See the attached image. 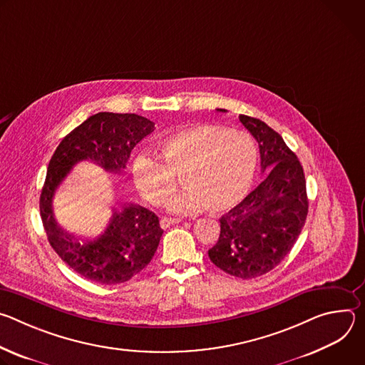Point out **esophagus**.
I'll return each mask as SVG.
<instances>
[{
    "label": "esophagus",
    "instance_id": "1",
    "mask_svg": "<svg viewBox=\"0 0 365 365\" xmlns=\"http://www.w3.org/2000/svg\"><path fill=\"white\" fill-rule=\"evenodd\" d=\"M180 220H178V218H162L160 220V227L163 228V230H166V228H169L170 225H175V224H178Z\"/></svg>",
    "mask_w": 365,
    "mask_h": 365
}]
</instances>
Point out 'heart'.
Masks as SVG:
<instances>
[{
    "mask_svg": "<svg viewBox=\"0 0 365 365\" xmlns=\"http://www.w3.org/2000/svg\"><path fill=\"white\" fill-rule=\"evenodd\" d=\"M158 159L140 154L133 162V179L141 196L160 205L180 173L185 187L168 199V210L190 214L202 206L214 214L234 207L247 195L258 162L254 141L244 133L214 124L175 130L158 141Z\"/></svg>",
    "mask_w": 365,
    "mask_h": 365,
    "instance_id": "1",
    "label": "heart"
}]
</instances>
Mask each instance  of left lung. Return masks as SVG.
Returning a JSON list of instances; mask_svg holds the SVG:
<instances>
[{
  "label": "left lung",
  "mask_w": 365,
  "mask_h": 365,
  "mask_svg": "<svg viewBox=\"0 0 365 365\" xmlns=\"http://www.w3.org/2000/svg\"><path fill=\"white\" fill-rule=\"evenodd\" d=\"M240 121L258 143L266 178L221 217L220 238L207 255L222 272L248 280L269 273L289 254L309 202L303 168L282 135L262 120L240 115Z\"/></svg>",
  "instance_id": "left-lung-1"
}]
</instances>
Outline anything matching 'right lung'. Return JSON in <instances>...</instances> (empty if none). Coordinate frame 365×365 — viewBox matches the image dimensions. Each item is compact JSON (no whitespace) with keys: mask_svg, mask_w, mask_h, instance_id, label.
<instances>
[{"mask_svg":"<svg viewBox=\"0 0 365 365\" xmlns=\"http://www.w3.org/2000/svg\"><path fill=\"white\" fill-rule=\"evenodd\" d=\"M154 123L137 114L98 113L72 130L58 145L40 195V215L47 240L63 262L99 284H118L138 274L159 247L163 230L154 212L134 203L114 206L108 227L95 240L76 238L59 227L53 196L71 169L89 160L121 173L131 150L153 133Z\"/></svg>","mask_w":365,"mask_h":365,"instance_id":"add662e5","label":"right lung"}]
</instances>
